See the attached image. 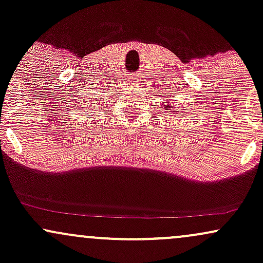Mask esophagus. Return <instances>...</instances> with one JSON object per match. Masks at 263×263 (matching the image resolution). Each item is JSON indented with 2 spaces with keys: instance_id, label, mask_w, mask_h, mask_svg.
<instances>
[{
  "instance_id": "34e87169",
  "label": "esophagus",
  "mask_w": 263,
  "mask_h": 263,
  "mask_svg": "<svg viewBox=\"0 0 263 263\" xmlns=\"http://www.w3.org/2000/svg\"><path fill=\"white\" fill-rule=\"evenodd\" d=\"M128 81L132 84V85H138V84H140V78H138V75L131 74L128 78Z\"/></svg>"
}]
</instances>
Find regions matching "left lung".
I'll list each match as a JSON object with an SVG mask.
<instances>
[{"label":"left lung","mask_w":263,"mask_h":263,"mask_svg":"<svg viewBox=\"0 0 263 263\" xmlns=\"http://www.w3.org/2000/svg\"><path fill=\"white\" fill-rule=\"evenodd\" d=\"M164 107H170V108H168V110H171L172 106H170V105H164ZM177 112H178V111H177Z\"/></svg>","instance_id":"1"}]
</instances>
